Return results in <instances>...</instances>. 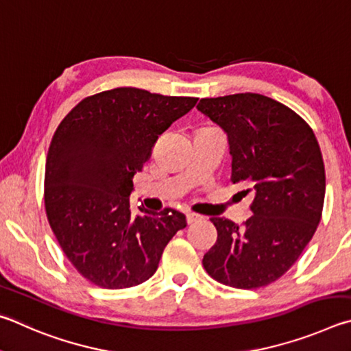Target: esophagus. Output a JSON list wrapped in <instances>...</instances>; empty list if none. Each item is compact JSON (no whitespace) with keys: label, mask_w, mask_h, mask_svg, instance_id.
I'll use <instances>...</instances> for the list:
<instances>
[{"label":"esophagus","mask_w":351,"mask_h":351,"mask_svg":"<svg viewBox=\"0 0 351 351\" xmlns=\"http://www.w3.org/2000/svg\"><path fill=\"white\" fill-rule=\"evenodd\" d=\"M200 219H202V216H199V214H194V213H188V214H186V222H188L189 225L199 222Z\"/></svg>","instance_id":"obj_1"}]
</instances>
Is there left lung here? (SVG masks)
<instances>
[{
  "label": "left lung",
  "mask_w": 351,
  "mask_h": 351,
  "mask_svg": "<svg viewBox=\"0 0 351 351\" xmlns=\"http://www.w3.org/2000/svg\"><path fill=\"white\" fill-rule=\"evenodd\" d=\"M197 109L228 137L231 182L253 195V216L243 225L211 219L217 242L204 267L223 285L265 287L291 268L321 222V147L294 110L265 95L202 98Z\"/></svg>",
  "instance_id": "left-lung-1"
}]
</instances>
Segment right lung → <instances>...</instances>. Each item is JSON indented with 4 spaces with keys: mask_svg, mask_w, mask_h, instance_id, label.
Instances as JSON below:
<instances>
[{
    "mask_svg": "<svg viewBox=\"0 0 351 351\" xmlns=\"http://www.w3.org/2000/svg\"><path fill=\"white\" fill-rule=\"evenodd\" d=\"M199 98L117 88L84 98L67 114L49 146L45 205L49 225L77 271L92 284L120 290L157 271L185 214L129 205L132 179L158 135Z\"/></svg>",
    "mask_w": 351,
    "mask_h": 351,
    "instance_id": "add662e5",
    "label": "right lung"
}]
</instances>
